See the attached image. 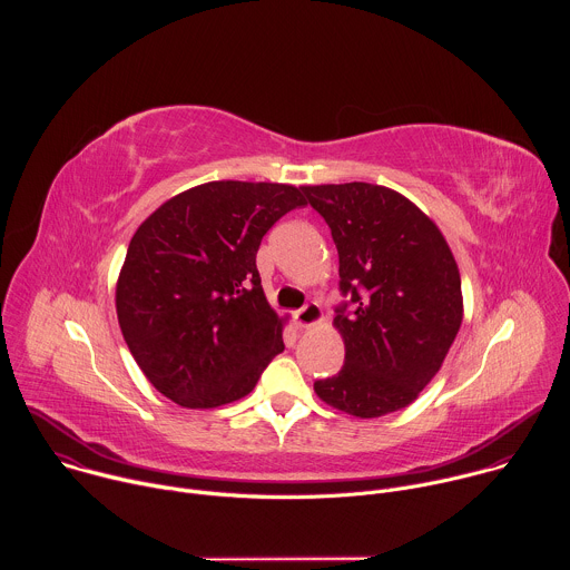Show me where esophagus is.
I'll return each instance as SVG.
<instances>
[{"mask_svg": "<svg viewBox=\"0 0 570 570\" xmlns=\"http://www.w3.org/2000/svg\"><path fill=\"white\" fill-rule=\"evenodd\" d=\"M293 317H295L297 330H308V327H313V324H317L322 320V308H320L317 302H308L299 311H295Z\"/></svg>", "mask_w": 570, "mask_h": 570, "instance_id": "obj_1", "label": "esophagus"}]
</instances>
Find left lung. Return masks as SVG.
<instances>
[{
  "label": "left lung",
  "mask_w": 570,
  "mask_h": 570,
  "mask_svg": "<svg viewBox=\"0 0 570 570\" xmlns=\"http://www.w3.org/2000/svg\"><path fill=\"white\" fill-rule=\"evenodd\" d=\"M338 250L336 327L345 365L313 383L354 417L405 409L438 374L462 322L455 259L435 223L401 194L367 185L302 187Z\"/></svg>",
  "instance_id": "8db88e82"
}]
</instances>
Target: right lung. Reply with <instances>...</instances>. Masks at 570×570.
Instances as JSON below:
<instances>
[{"label":"right lung","mask_w":570,"mask_h":570,"mask_svg":"<svg viewBox=\"0 0 570 570\" xmlns=\"http://www.w3.org/2000/svg\"><path fill=\"white\" fill-rule=\"evenodd\" d=\"M302 205L291 185L220 180L178 194L139 225L117 284V315L155 390L185 409H216L246 396L284 352L257 250Z\"/></svg>","instance_id":"add662e5"}]
</instances>
